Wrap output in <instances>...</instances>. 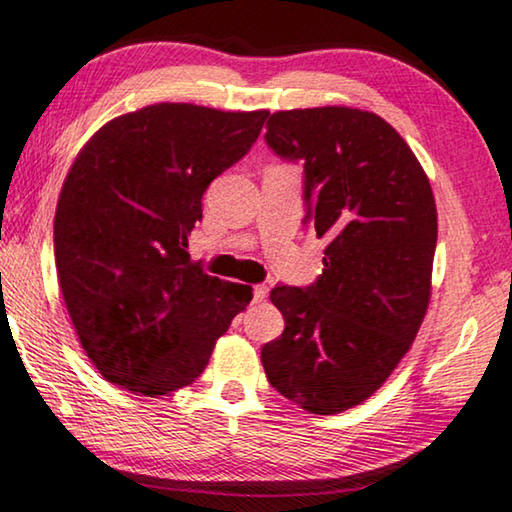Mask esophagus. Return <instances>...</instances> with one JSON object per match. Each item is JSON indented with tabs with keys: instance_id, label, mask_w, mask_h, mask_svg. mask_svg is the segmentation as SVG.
<instances>
[{
	"instance_id": "esophagus-1",
	"label": "esophagus",
	"mask_w": 512,
	"mask_h": 512,
	"mask_svg": "<svg viewBox=\"0 0 512 512\" xmlns=\"http://www.w3.org/2000/svg\"><path fill=\"white\" fill-rule=\"evenodd\" d=\"M266 296H269V289H266L264 285H255V287H253V301H255V303L266 301Z\"/></svg>"
}]
</instances>
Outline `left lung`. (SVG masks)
Here are the masks:
<instances>
[{
    "instance_id": "left-lung-1",
    "label": "left lung",
    "mask_w": 512,
    "mask_h": 512,
    "mask_svg": "<svg viewBox=\"0 0 512 512\" xmlns=\"http://www.w3.org/2000/svg\"><path fill=\"white\" fill-rule=\"evenodd\" d=\"M264 140L303 163V220L329 246L310 287H273L285 331L262 347V365L287 400L340 414L391 377L421 329L437 248L432 188L400 133L372 112H276Z\"/></svg>"
}]
</instances>
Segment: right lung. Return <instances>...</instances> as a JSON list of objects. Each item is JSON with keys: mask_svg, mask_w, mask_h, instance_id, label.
I'll list each match as a JSON object with an SVG mask.
<instances>
[{"mask_svg": "<svg viewBox=\"0 0 512 512\" xmlns=\"http://www.w3.org/2000/svg\"><path fill=\"white\" fill-rule=\"evenodd\" d=\"M266 110L158 103L121 114L80 151L55 213L59 287L80 345L114 386L193 384L253 287L188 253L209 183L248 154Z\"/></svg>", "mask_w": 512, "mask_h": 512, "instance_id": "right-lung-1", "label": "right lung"}]
</instances>
